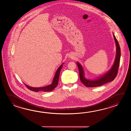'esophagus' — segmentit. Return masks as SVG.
Instances as JSON below:
<instances>
[{"instance_id":"esophagus-1","label":"esophagus","mask_w":131,"mask_h":131,"mask_svg":"<svg viewBox=\"0 0 131 131\" xmlns=\"http://www.w3.org/2000/svg\"><path fill=\"white\" fill-rule=\"evenodd\" d=\"M69 57L70 58H72L73 56H72V55H69Z\"/></svg>"}]
</instances>
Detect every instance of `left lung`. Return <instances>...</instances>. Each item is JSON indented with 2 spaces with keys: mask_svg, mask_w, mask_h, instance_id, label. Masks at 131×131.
Masks as SVG:
<instances>
[{
  "mask_svg": "<svg viewBox=\"0 0 131 131\" xmlns=\"http://www.w3.org/2000/svg\"><path fill=\"white\" fill-rule=\"evenodd\" d=\"M115 42L116 45V55L114 64L111 69L104 74L91 78L86 74L83 67L81 64L77 62V65L79 70V75L81 81L87 87H96L102 86L104 84L113 81L117 76L118 67L119 66L120 59L121 55L120 48L116 37L113 34Z\"/></svg>",
  "mask_w": 131,
  "mask_h": 131,
  "instance_id": "left-lung-1",
  "label": "left lung"
}]
</instances>
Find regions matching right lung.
Masks as SVG:
<instances>
[{
  "label": "right lung",
  "instance_id": "right-lung-1",
  "mask_svg": "<svg viewBox=\"0 0 131 131\" xmlns=\"http://www.w3.org/2000/svg\"><path fill=\"white\" fill-rule=\"evenodd\" d=\"M64 63H63L62 64L59 66L58 69L56 71L55 75L53 77V80L50 82V83L48 84L46 86H41V87H32V86H28L27 84L24 83L25 86L28 88V89L30 90L31 91H35V92H39V91H42V92H49L53 90L56 86H57L59 82V74L60 71L62 67H63V64Z\"/></svg>",
  "mask_w": 131,
  "mask_h": 131
}]
</instances>
